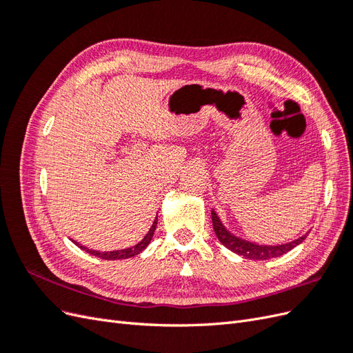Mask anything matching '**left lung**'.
Wrapping results in <instances>:
<instances>
[{
  "label": "left lung",
  "mask_w": 353,
  "mask_h": 353,
  "mask_svg": "<svg viewBox=\"0 0 353 353\" xmlns=\"http://www.w3.org/2000/svg\"><path fill=\"white\" fill-rule=\"evenodd\" d=\"M212 223H213V231H215L218 240L223 245H225L227 249L243 256V258H245V259L266 261L271 258H279V256L294 249L296 245H299L306 239V236H302L290 243L276 244V245H263V244H256V243L243 240L237 236H234V234H231L225 227H223V223L218 218L215 210H212Z\"/></svg>",
  "instance_id": "1"
}]
</instances>
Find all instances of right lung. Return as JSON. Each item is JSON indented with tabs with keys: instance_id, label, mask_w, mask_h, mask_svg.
<instances>
[{
	"instance_id": "obj_1",
	"label": "right lung",
	"mask_w": 353,
	"mask_h": 353,
	"mask_svg": "<svg viewBox=\"0 0 353 353\" xmlns=\"http://www.w3.org/2000/svg\"><path fill=\"white\" fill-rule=\"evenodd\" d=\"M156 225H157V218L153 221V225L150 227V230H148V232L145 234L144 239L138 244H135L134 248H128V249H122V250H113V252H97V250H92V249H87L85 245H79V244H78V248H81L82 250H85L92 256H97V258L105 259V261L128 259V258H132V256H135V254H140L147 248V245L150 244V241L153 239L154 230H156Z\"/></svg>"
}]
</instances>
